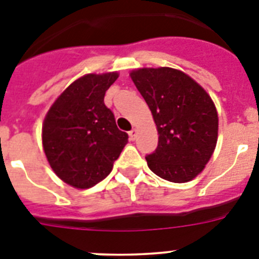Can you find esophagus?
Returning a JSON list of instances; mask_svg holds the SVG:
<instances>
[{
    "label": "esophagus",
    "mask_w": 259,
    "mask_h": 259,
    "mask_svg": "<svg viewBox=\"0 0 259 259\" xmlns=\"http://www.w3.org/2000/svg\"><path fill=\"white\" fill-rule=\"evenodd\" d=\"M128 135H130V139H131V140H135V136H136V130H135V128H132L131 131L128 132Z\"/></svg>",
    "instance_id": "esophagus-1"
}]
</instances>
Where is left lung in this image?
<instances>
[{"label":"left lung","instance_id":"1","mask_svg":"<svg viewBox=\"0 0 259 259\" xmlns=\"http://www.w3.org/2000/svg\"><path fill=\"white\" fill-rule=\"evenodd\" d=\"M131 79L159 135L157 149L146 155L149 168L172 183L194 179L211 158L218 139V114L210 96L175 68H139Z\"/></svg>","mask_w":259,"mask_h":259}]
</instances>
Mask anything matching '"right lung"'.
<instances>
[{
  "mask_svg": "<svg viewBox=\"0 0 259 259\" xmlns=\"http://www.w3.org/2000/svg\"><path fill=\"white\" fill-rule=\"evenodd\" d=\"M116 79V72L79 77L45 116L42 146L48 162L59 179L75 188H91L104 180L128 141L104 102Z\"/></svg>",
  "mask_w": 259,
  "mask_h": 259,
  "instance_id": "1",
  "label": "right lung"
}]
</instances>
